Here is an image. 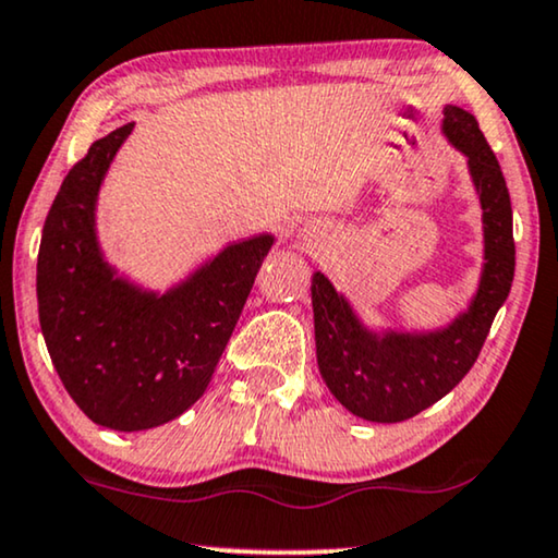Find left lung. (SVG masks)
<instances>
[{
  "instance_id": "1",
  "label": "left lung",
  "mask_w": 558,
  "mask_h": 558,
  "mask_svg": "<svg viewBox=\"0 0 558 558\" xmlns=\"http://www.w3.org/2000/svg\"><path fill=\"white\" fill-rule=\"evenodd\" d=\"M442 131L468 156L483 207L485 268L468 313L435 333L376 336L359 324L326 276H313L320 376L351 414L368 422H404L458 387L481 354L513 282V211L496 154L475 116L458 106L445 108Z\"/></svg>"
}]
</instances>
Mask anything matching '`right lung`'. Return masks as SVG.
I'll list each match as a JSON object with an SVG mask.
<instances>
[{
	"label": "right lung",
	"mask_w": 558,
	"mask_h": 558,
	"mask_svg": "<svg viewBox=\"0 0 558 558\" xmlns=\"http://www.w3.org/2000/svg\"><path fill=\"white\" fill-rule=\"evenodd\" d=\"M133 123L93 141L47 211L37 308L60 381L96 425L138 433L179 417L204 395L238 326L270 234L225 247L169 290L113 278L96 242V197Z\"/></svg>",
	"instance_id": "1"
}]
</instances>
